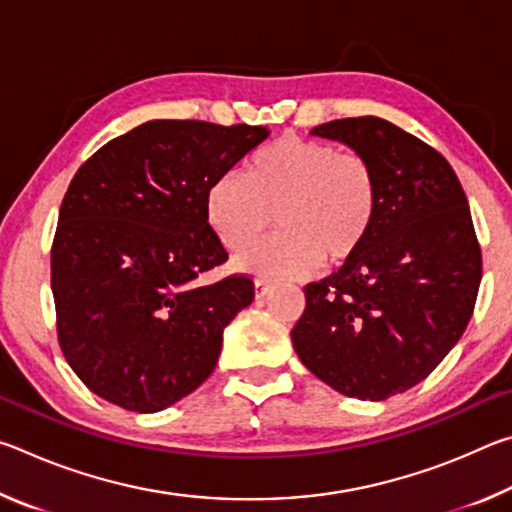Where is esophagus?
I'll return each mask as SVG.
<instances>
[{
	"instance_id": "esophagus-1",
	"label": "esophagus",
	"mask_w": 512,
	"mask_h": 512,
	"mask_svg": "<svg viewBox=\"0 0 512 512\" xmlns=\"http://www.w3.org/2000/svg\"><path fill=\"white\" fill-rule=\"evenodd\" d=\"M271 289H273V284L271 282H266V280H255V296L262 300V298H266L268 293H271Z\"/></svg>"
}]
</instances>
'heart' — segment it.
Returning <instances> with one entry per match:
<instances>
[{"label": "heart", "mask_w": 512, "mask_h": 512, "mask_svg": "<svg viewBox=\"0 0 512 512\" xmlns=\"http://www.w3.org/2000/svg\"><path fill=\"white\" fill-rule=\"evenodd\" d=\"M379 210L372 164L339 146L284 135L257 149L244 176L223 173L205 194V216L228 250H244L273 225L282 232L237 257L259 280H293L325 262L341 266L366 246Z\"/></svg>", "instance_id": "1"}]
</instances>
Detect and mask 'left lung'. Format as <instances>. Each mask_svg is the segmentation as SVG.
Here are the masks:
<instances>
[{"instance_id": "8db88e82", "label": "left lung", "mask_w": 512, "mask_h": 512, "mask_svg": "<svg viewBox=\"0 0 512 512\" xmlns=\"http://www.w3.org/2000/svg\"><path fill=\"white\" fill-rule=\"evenodd\" d=\"M311 135L343 142L377 173L370 237L339 273L305 287L291 341L327 386L381 402L429 377L470 323L481 248L454 169L379 117L334 119Z\"/></svg>"}]
</instances>
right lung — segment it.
Wrapping results in <instances>:
<instances>
[{
	"mask_svg": "<svg viewBox=\"0 0 512 512\" xmlns=\"http://www.w3.org/2000/svg\"><path fill=\"white\" fill-rule=\"evenodd\" d=\"M266 137L264 126L153 119L76 171L51 246V291L60 350L92 393L155 413L212 375L223 329L255 284L198 282L228 259L205 194Z\"/></svg>",
	"mask_w": 512,
	"mask_h": 512,
	"instance_id": "add662e5",
	"label": "right lung"
}]
</instances>
